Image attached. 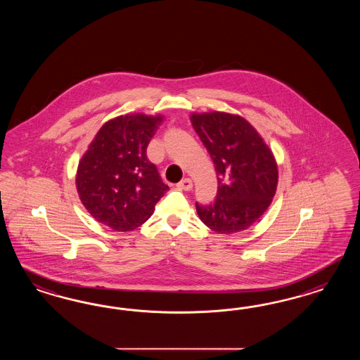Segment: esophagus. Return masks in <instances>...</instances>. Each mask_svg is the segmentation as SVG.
Segmentation results:
<instances>
[{"mask_svg":"<svg viewBox=\"0 0 360 360\" xmlns=\"http://www.w3.org/2000/svg\"><path fill=\"white\" fill-rule=\"evenodd\" d=\"M176 187L179 188V190H185V191H190L191 188H193V182H191V179L190 178H185V179H182Z\"/></svg>","mask_w":360,"mask_h":360,"instance_id":"34e87169","label":"esophagus"}]
</instances>
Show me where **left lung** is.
Here are the masks:
<instances>
[{"label": "left lung", "instance_id": "8db88e82", "mask_svg": "<svg viewBox=\"0 0 360 360\" xmlns=\"http://www.w3.org/2000/svg\"><path fill=\"white\" fill-rule=\"evenodd\" d=\"M191 124L218 175L217 198L195 203L208 229L231 235L250 229L269 207L278 172L271 149L245 119L224 112L193 113Z\"/></svg>", "mask_w": 360, "mask_h": 360}]
</instances>
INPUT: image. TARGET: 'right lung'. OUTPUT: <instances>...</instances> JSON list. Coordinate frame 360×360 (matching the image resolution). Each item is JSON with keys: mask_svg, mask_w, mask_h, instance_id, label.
I'll return each mask as SVG.
<instances>
[{"mask_svg": "<svg viewBox=\"0 0 360 360\" xmlns=\"http://www.w3.org/2000/svg\"><path fill=\"white\" fill-rule=\"evenodd\" d=\"M162 116L142 113L105 122L82 157L77 188L92 218L115 231L140 227L169 190L146 157Z\"/></svg>", "mask_w": 360, "mask_h": 360, "instance_id": "1", "label": "right lung"}]
</instances>
